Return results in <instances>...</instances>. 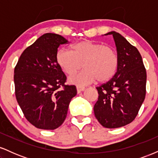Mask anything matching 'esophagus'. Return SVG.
I'll list each match as a JSON object with an SVG mask.
<instances>
[{"label": "esophagus", "instance_id": "esophagus-1", "mask_svg": "<svg viewBox=\"0 0 158 158\" xmlns=\"http://www.w3.org/2000/svg\"><path fill=\"white\" fill-rule=\"evenodd\" d=\"M85 87H82V86H79V85H77V92L78 93H80V92L83 91V90H85Z\"/></svg>", "mask_w": 158, "mask_h": 158}]
</instances>
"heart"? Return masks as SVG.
<instances>
[{"label":"heart","instance_id":"b5f03b06","mask_svg":"<svg viewBox=\"0 0 158 158\" xmlns=\"http://www.w3.org/2000/svg\"><path fill=\"white\" fill-rule=\"evenodd\" d=\"M56 61L68 75H73L81 67L85 70L70 78V81L79 86L94 82H105L114 77L119 64V58L113 48L91 41H80L72 50L60 49Z\"/></svg>","mask_w":158,"mask_h":158}]
</instances>
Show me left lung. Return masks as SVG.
<instances>
[{"label":"left lung","mask_w":158,"mask_h":158,"mask_svg":"<svg viewBox=\"0 0 158 158\" xmlns=\"http://www.w3.org/2000/svg\"><path fill=\"white\" fill-rule=\"evenodd\" d=\"M105 35H113L119 64L114 77L97 87L99 97L94 111L103 127L116 128L137 117L146 97V70L138 50L123 35L114 31Z\"/></svg>","instance_id":"1"}]
</instances>
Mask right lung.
<instances>
[{"mask_svg":"<svg viewBox=\"0 0 158 158\" xmlns=\"http://www.w3.org/2000/svg\"><path fill=\"white\" fill-rule=\"evenodd\" d=\"M68 42L58 34H44L23 50L14 70L17 102L27 120L40 129L59 128L77 95L75 85L64 84L67 77L56 61L58 48Z\"/></svg>","mask_w":158,"mask_h":158,"instance_id":"right-lung-1","label":"right lung"}]
</instances>
